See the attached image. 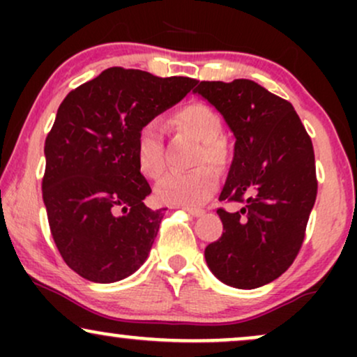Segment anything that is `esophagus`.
I'll return each instance as SVG.
<instances>
[{
  "label": "esophagus",
  "mask_w": 357,
  "mask_h": 357,
  "mask_svg": "<svg viewBox=\"0 0 357 357\" xmlns=\"http://www.w3.org/2000/svg\"><path fill=\"white\" fill-rule=\"evenodd\" d=\"M184 211L188 213V215H191V216H202L203 215V210H199V208H183Z\"/></svg>",
  "instance_id": "1"
}]
</instances>
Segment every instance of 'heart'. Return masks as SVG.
<instances>
[{
    "mask_svg": "<svg viewBox=\"0 0 357 357\" xmlns=\"http://www.w3.org/2000/svg\"><path fill=\"white\" fill-rule=\"evenodd\" d=\"M174 122L184 132L202 142L190 173H167L155 184V198L173 206H196L206 203L218 188V169L228 165V151L223 142V121L220 114L203 102H191L174 114ZM136 162L149 179H158L166 167L161 122H146L136 137Z\"/></svg>",
    "mask_w": 357,
    "mask_h": 357,
    "instance_id": "b5f03b06",
    "label": "heart"
}]
</instances>
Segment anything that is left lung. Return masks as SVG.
<instances>
[{"label":"left lung","instance_id":"1","mask_svg":"<svg viewBox=\"0 0 357 357\" xmlns=\"http://www.w3.org/2000/svg\"><path fill=\"white\" fill-rule=\"evenodd\" d=\"M202 93L235 134L233 158L218 208L223 235L204 248L208 267L236 289H257L280 277L301 252L317 196L310 136L289 100L255 82H199Z\"/></svg>","mask_w":357,"mask_h":357}]
</instances>
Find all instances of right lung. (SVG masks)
<instances>
[{
  "label": "right lung",
  "mask_w": 357,
  "mask_h": 357,
  "mask_svg": "<svg viewBox=\"0 0 357 357\" xmlns=\"http://www.w3.org/2000/svg\"><path fill=\"white\" fill-rule=\"evenodd\" d=\"M198 80L107 68L73 89L45 139L43 203L61 258L90 282L110 284L144 264L166 208L151 210V186L136 162L146 122Z\"/></svg>",
  "instance_id": "1"
}]
</instances>
